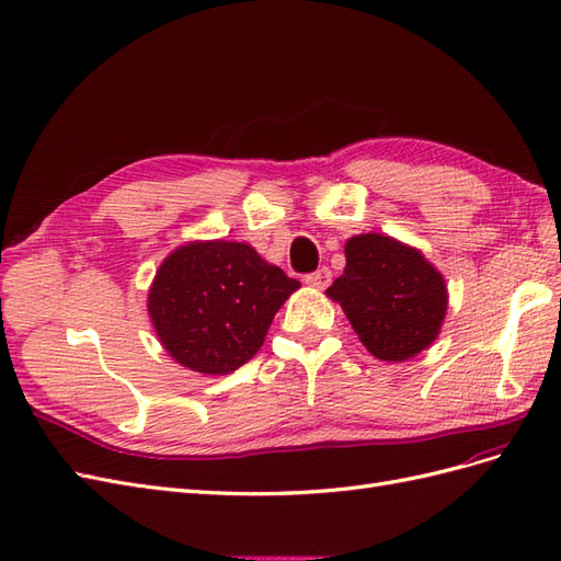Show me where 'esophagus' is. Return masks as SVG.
Wrapping results in <instances>:
<instances>
[{
	"label": "esophagus",
	"instance_id": "34e87169",
	"mask_svg": "<svg viewBox=\"0 0 561 561\" xmlns=\"http://www.w3.org/2000/svg\"><path fill=\"white\" fill-rule=\"evenodd\" d=\"M331 282V270L329 267H319L314 272H310V275H306V284L312 286V289H327Z\"/></svg>",
	"mask_w": 561,
	"mask_h": 561
}]
</instances>
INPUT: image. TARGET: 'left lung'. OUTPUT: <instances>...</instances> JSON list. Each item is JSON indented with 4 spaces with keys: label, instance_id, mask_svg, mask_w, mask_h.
Masks as SVG:
<instances>
[{
    "label": "left lung",
    "instance_id": "obj_1",
    "mask_svg": "<svg viewBox=\"0 0 561 561\" xmlns=\"http://www.w3.org/2000/svg\"><path fill=\"white\" fill-rule=\"evenodd\" d=\"M345 270L327 296L341 302L364 347L382 362H407L435 343L449 296L425 255L388 234L345 244Z\"/></svg>",
    "mask_w": 561,
    "mask_h": 561
}]
</instances>
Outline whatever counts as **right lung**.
Wrapping results in <instances>:
<instances>
[{
    "label": "right lung",
    "instance_id": "1",
    "mask_svg": "<svg viewBox=\"0 0 561 561\" xmlns=\"http://www.w3.org/2000/svg\"><path fill=\"white\" fill-rule=\"evenodd\" d=\"M300 286L244 242H192L159 265L148 312L169 355L197 374H232Z\"/></svg>",
    "mask_w": 561,
    "mask_h": 561
}]
</instances>
